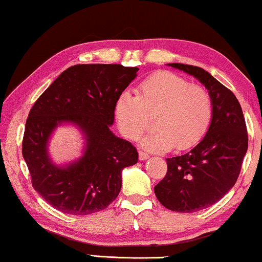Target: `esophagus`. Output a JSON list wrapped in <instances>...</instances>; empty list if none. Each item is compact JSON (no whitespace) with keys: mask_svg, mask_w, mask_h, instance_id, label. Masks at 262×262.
<instances>
[{"mask_svg":"<svg viewBox=\"0 0 262 262\" xmlns=\"http://www.w3.org/2000/svg\"><path fill=\"white\" fill-rule=\"evenodd\" d=\"M138 156H139V160H142V161H144V160H146V159H149V155L146 152H144V151H138Z\"/></svg>","mask_w":262,"mask_h":262,"instance_id":"esophagus-1","label":"esophagus"}]
</instances>
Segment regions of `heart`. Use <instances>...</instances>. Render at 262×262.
I'll use <instances>...</instances> for the list:
<instances>
[{
  "label": "heart",
  "mask_w": 262,
  "mask_h": 262,
  "mask_svg": "<svg viewBox=\"0 0 262 262\" xmlns=\"http://www.w3.org/2000/svg\"><path fill=\"white\" fill-rule=\"evenodd\" d=\"M114 116L125 137L136 141L148 130H155L142 141L151 151L192 148L202 141L213 117V100L205 87L169 71L145 78L136 95L121 94L114 103Z\"/></svg>",
  "instance_id": "obj_1"
}]
</instances>
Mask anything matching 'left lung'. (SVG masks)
<instances>
[{
    "label": "left lung",
    "mask_w": 262,
    "mask_h": 262,
    "mask_svg": "<svg viewBox=\"0 0 262 262\" xmlns=\"http://www.w3.org/2000/svg\"><path fill=\"white\" fill-rule=\"evenodd\" d=\"M198 78L213 100V117L198 145L167 159V173L154 187L159 202L178 212H195L221 200L232 188L248 149V132L238 100L202 68L171 63Z\"/></svg>",
    "instance_id": "obj_1"
}]
</instances>
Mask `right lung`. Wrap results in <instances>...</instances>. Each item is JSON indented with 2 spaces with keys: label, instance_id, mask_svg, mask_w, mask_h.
<instances>
[{
  "label": "right lung",
  "instance_id": "1",
  "mask_svg": "<svg viewBox=\"0 0 262 262\" xmlns=\"http://www.w3.org/2000/svg\"><path fill=\"white\" fill-rule=\"evenodd\" d=\"M137 67L77 64L64 70L39 96L28 113L23 156L33 188L56 210L84 216L106 209L119 194L121 171L138 161L137 149L110 126L114 103L136 77ZM62 121L84 130V156L62 168L48 160L46 144Z\"/></svg>",
  "mask_w": 262,
  "mask_h": 262
}]
</instances>
